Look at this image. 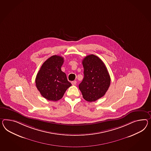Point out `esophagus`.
Here are the masks:
<instances>
[{
    "mask_svg": "<svg viewBox=\"0 0 151 151\" xmlns=\"http://www.w3.org/2000/svg\"><path fill=\"white\" fill-rule=\"evenodd\" d=\"M72 84L73 85H76V84H77V81H72Z\"/></svg>",
    "mask_w": 151,
    "mask_h": 151,
    "instance_id": "esophagus-1",
    "label": "esophagus"
}]
</instances>
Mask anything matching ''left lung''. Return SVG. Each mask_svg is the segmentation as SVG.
<instances>
[{"mask_svg":"<svg viewBox=\"0 0 151 151\" xmlns=\"http://www.w3.org/2000/svg\"><path fill=\"white\" fill-rule=\"evenodd\" d=\"M84 78L79 85L83 98L89 102L97 100L108 90L111 78L104 63L94 55H89L82 61Z\"/></svg>","mask_w":151,"mask_h":151,"instance_id":"obj_1","label":"left lung"}]
</instances>
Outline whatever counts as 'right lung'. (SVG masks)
Returning <instances> with one entry per match:
<instances>
[{"label": "right lung", "instance_id": "obj_1", "mask_svg": "<svg viewBox=\"0 0 151 151\" xmlns=\"http://www.w3.org/2000/svg\"><path fill=\"white\" fill-rule=\"evenodd\" d=\"M63 62L62 56H52L43 63L36 76L37 88L47 100H60L72 85L68 81L66 73L61 70Z\"/></svg>", "mask_w": 151, "mask_h": 151}]
</instances>
